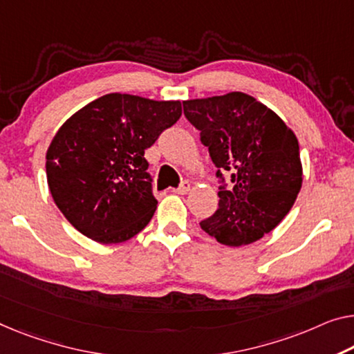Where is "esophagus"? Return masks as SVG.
Masks as SVG:
<instances>
[{"mask_svg": "<svg viewBox=\"0 0 354 354\" xmlns=\"http://www.w3.org/2000/svg\"><path fill=\"white\" fill-rule=\"evenodd\" d=\"M189 191H191V184H189L187 181H183L181 184H179V187L173 189V192H175V194H179V195L187 194Z\"/></svg>", "mask_w": 354, "mask_h": 354, "instance_id": "obj_1", "label": "esophagus"}]
</instances>
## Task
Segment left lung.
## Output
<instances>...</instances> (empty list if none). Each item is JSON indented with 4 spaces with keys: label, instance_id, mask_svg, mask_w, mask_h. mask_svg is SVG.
Instances as JSON below:
<instances>
[{
    "label": "left lung",
    "instance_id": "obj_1",
    "mask_svg": "<svg viewBox=\"0 0 354 354\" xmlns=\"http://www.w3.org/2000/svg\"><path fill=\"white\" fill-rule=\"evenodd\" d=\"M184 115L200 130V141L224 183L219 205L200 223L225 246L254 243L289 213L302 187V162L294 131L266 104L243 92L183 102Z\"/></svg>",
    "mask_w": 354,
    "mask_h": 354
}]
</instances>
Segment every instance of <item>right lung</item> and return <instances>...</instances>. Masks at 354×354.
Here are the masks:
<instances>
[{
    "instance_id": "1",
    "label": "right lung",
    "mask_w": 354,
    "mask_h": 354,
    "mask_svg": "<svg viewBox=\"0 0 354 354\" xmlns=\"http://www.w3.org/2000/svg\"><path fill=\"white\" fill-rule=\"evenodd\" d=\"M181 118L179 102L108 93L63 124L46 154L52 198L73 227L98 243H122L154 216L145 151Z\"/></svg>"
}]
</instances>
